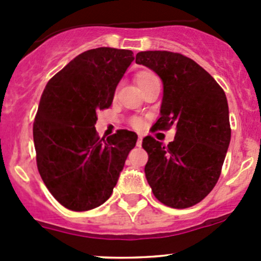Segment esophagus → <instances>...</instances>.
<instances>
[{
  "label": "esophagus",
  "instance_id": "34e87169",
  "mask_svg": "<svg viewBox=\"0 0 261 261\" xmlns=\"http://www.w3.org/2000/svg\"><path fill=\"white\" fill-rule=\"evenodd\" d=\"M141 143H143V135H139V138H138V145L140 146Z\"/></svg>",
  "mask_w": 261,
  "mask_h": 261
}]
</instances>
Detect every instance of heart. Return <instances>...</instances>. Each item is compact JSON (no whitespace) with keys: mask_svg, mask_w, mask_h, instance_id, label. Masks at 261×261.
<instances>
[{"mask_svg":"<svg viewBox=\"0 0 261 261\" xmlns=\"http://www.w3.org/2000/svg\"><path fill=\"white\" fill-rule=\"evenodd\" d=\"M152 75H154V74H151V73H140V74L136 77V83H138V86H139V84H141L143 82L149 80V78L152 77ZM131 123H133V126L138 127V126L140 125V121H139L138 118H135V120H133V122H131Z\"/></svg>","mask_w":261,"mask_h":261,"instance_id":"b5f03b06","label":"heart"}]
</instances>
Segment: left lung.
<instances>
[{"mask_svg":"<svg viewBox=\"0 0 261 261\" xmlns=\"http://www.w3.org/2000/svg\"><path fill=\"white\" fill-rule=\"evenodd\" d=\"M136 63L163 82L160 117L155 130L174 126V141L143 140L149 155L145 175L165 206L187 208L201 202L220 178L231 140L228 105L223 89L194 60L172 51H140Z\"/></svg>","mask_w":261,"mask_h":261,"instance_id":"left-lung-1","label":"left lung"}]
</instances>
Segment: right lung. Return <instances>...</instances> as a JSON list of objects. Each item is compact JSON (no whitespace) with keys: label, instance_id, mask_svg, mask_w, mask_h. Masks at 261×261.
I'll return each mask as SVG.
<instances>
[{"label":"right lung","instance_id":"add662e5","mask_svg":"<svg viewBox=\"0 0 261 261\" xmlns=\"http://www.w3.org/2000/svg\"><path fill=\"white\" fill-rule=\"evenodd\" d=\"M134 53L87 50L46 84L33 134L36 164L46 188L72 211L96 208L111 197L138 135L118 130L99 138L97 111L109 109Z\"/></svg>","mask_w":261,"mask_h":261}]
</instances>
